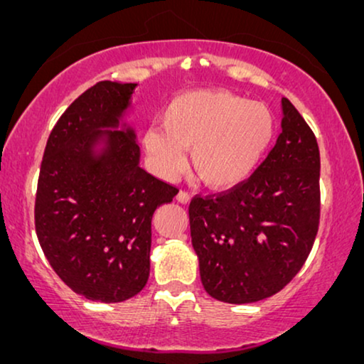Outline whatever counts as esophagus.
Here are the masks:
<instances>
[{"instance_id": "1", "label": "esophagus", "mask_w": 364, "mask_h": 364, "mask_svg": "<svg viewBox=\"0 0 364 364\" xmlns=\"http://www.w3.org/2000/svg\"><path fill=\"white\" fill-rule=\"evenodd\" d=\"M177 202L188 203V202H191V193L186 192V191H181V192L177 193Z\"/></svg>"}]
</instances>
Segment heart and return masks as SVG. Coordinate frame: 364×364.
<instances>
[{"instance_id":"obj_1","label":"heart","mask_w":364,"mask_h":364,"mask_svg":"<svg viewBox=\"0 0 364 364\" xmlns=\"http://www.w3.org/2000/svg\"><path fill=\"white\" fill-rule=\"evenodd\" d=\"M275 136V117L265 104L227 91H188L167 104L162 126L152 124L142 136L149 164L171 181L192 167L212 188H230L247 181Z\"/></svg>"}]
</instances>
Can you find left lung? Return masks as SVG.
Here are the masks:
<instances>
[{"instance_id":"left-lung-1","label":"left lung","mask_w":364,"mask_h":364,"mask_svg":"<svg viewBox=\"0 0 364 364\" xmlns=\"http://www.w3.org/2000/svg\"><path fill=\"white\" fill-rule=\"evenodd\" d=\"M282 134L247 181L188 205L205 291L225 303L275 295L310 255L320 225V149L287 97Z\"/></svg>"}]
</instances>
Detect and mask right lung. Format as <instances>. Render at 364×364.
Returning <instances> with one entry per match:
<instances>
[{
  "label": "right lung",
  "instance_id": "add662e5",
  "mask_svg": "<svg viewBox=\"0 0 364 364\" xmlns=\"http://www.w3.org/2000/svg\"><path fill=\"white\" fill-rule=\"evenodd\" d=\"M136 86L101 81L82 92L49 134L39 171V245L58 277L92 301L119 303L146 287L152 215L178 192L139 166L131 127L116 131Z\"/></svg>",
  "mask_w": 364,
  "mask_h": 364
}]
</instances>
